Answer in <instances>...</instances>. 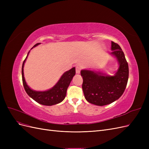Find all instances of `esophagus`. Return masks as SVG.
<instances>
[{"label": "esophagus", "mask_w": 149, "mask_h": 149, "mask_svg": "<svg viewBox=\"0 0 149 149\" xmlns=\"http://www.w3.org/2000/svg\"><path fill=\"white\" fill-rule=\"evenodd\" d=\"M81 71V68L79 66H77L76 67V74H79Z\"/></svg>", "instance_id": "esophagus-1"}]
</instances>
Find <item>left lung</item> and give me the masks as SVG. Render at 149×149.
Segmentation results:
<instances>
[{"mask_svg": "<svg viewBox=\"0 0 149 149\" xmlns=\"http://www.w3.org/2000/svg\"><path fill=\"white\" fill-rule=\"evenodd\" d=\"M112 56L118 61L119 68L113 76L101 71L82 70L83 91L85 99L96 106H105L123 95L129 78V66L124 53L118 44L111 42Z\"/></svg>", "mask_w": 149, "mask_h": 149, "instance_id": "left-lung-1", "label": "left lung"}]
</instances>
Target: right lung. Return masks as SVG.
I'll return each instance as SVG.
<instances>
[{
    "instance_id": "obj_1",
    "label": "right lung",
    "mask_w": 149,
    "mask_h": 149,
    "mask_svg": "<svg viewBox=\"0 0 149 149\" xmlns=\"http://www.w3.org/2000/svg\"><path fill=\"white\" fill-rule=\"evenodd\" d=\"M41 43H37L31 49L38 46ZM29 53L30 52H29L27 56H26L25 60L24 61L22 68V81H23L24 87L26 93L34 101L40 104L45 106L55 105L63 101L66 95L67 89L68 88L73 76L75 75V68L73 67V68L66 71L65 73L63 74L56 84L51 89L43 91H35V90L31 89L26 84L24 74V64Z\"/></svg>"
}]
</instances>
